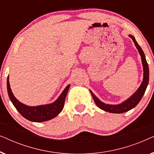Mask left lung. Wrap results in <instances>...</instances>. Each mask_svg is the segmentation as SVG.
<instances>
[{"label":"left lung","instance_id":"1","mask_svg":"<svg viewBox=\"0 0 154 154\" xmlns=\"http://www.w3.org/2000/svg\"><path fill=\"white\" fill-rule=\"evenodd\" d=\"M129 36L132 39V41L134 43V45L137 47V49L138 50L139 53L140 54L141 59H142V65H143V71H144V78H143L142 83L140 86V88H138L137 90L130 97V98H128L127 100L124 101L123 102H122L121 104H117V105H111V104H107L105 103L101 102L97 97L94 95L91 90V94L92 96V98L95 102L99 108L102 109L105 111L109 113H125L126 111H128L130 109H133L134 107H135L138 104V103L140 102V100H142L143 95H144L145 91H146V87L148 85L149 83V66L147 64V62L146 60V57L144 54V52L142 50V48L140 45H138L137 42L136 41L135 38L133 35H129Z\"/></svg>","mask_w":154,"mask_h":154}]
</instances>
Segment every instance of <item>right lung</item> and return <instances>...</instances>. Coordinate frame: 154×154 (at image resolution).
Wrapping results in <instances>:
<instances>
[{
    "label": "right lung",
    "mask_w": 154,
    "mask_h": 154,
    "mask_svg": "<svg viewBox=\"0 0 154 154\" xmlns=\"http://www.w3.org/2000/svg\"><path fill=\"white\" fill-rule=\"evenodd\" d=\"M69 87H70V85H67L64 90V91L57 98V100L52 104L36 106H29L19 102L14 97L10 86L9 77H8L7 79L8 95H9L10 100H11L12 103L17 110L26 119L32 122H38V123L47 121L50 119H54L62 111L63 108H64L65 98H66Z\"/></svg>",
    "instance_id": "right-lung-1"
}]
</instances>
